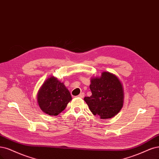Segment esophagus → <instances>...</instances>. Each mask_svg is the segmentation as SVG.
I'll list each match as a JSON object with an SVG mask.
<instances>
[{
  "label": "esophagus",
  "mask_w": 159,
  "mask_h": 159,
  "mask_svg": "<svg viewBox=\"0 0 159 159\" xmlns=\"http://www.w3.org/2000/svg\"><path fill=\"white\" fill-rule=\"evenodd\" d=\"M84 96H85L84 93H81L78 95V97H80V98H84Z\"/></svg>",
  "instance_id": "34e87169"
}]
</instances>
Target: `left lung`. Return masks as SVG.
<instances>
[{
    "label": "left lung",
    "instance_id": "8db88e82",
    "mask_svg": "<svg viewBox=\"0 0 159 159\" xmlns=\"http://www.w3.org/2000/svg\"><path fill=\"white\" fill-rule=\"evenodd\" d=\"M92 95L84 101L90 111L101 119L114 117L121 110L124 99L121 81L116 75L103 72L99 77H93L89 85Z\"/></svg>",
    "mask_w": 159,
    "mask_h": 159
}]
</instances>
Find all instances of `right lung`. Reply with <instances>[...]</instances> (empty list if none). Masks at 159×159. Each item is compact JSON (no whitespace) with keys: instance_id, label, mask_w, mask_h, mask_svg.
<instances>
[{"instance_id":"1","label":"right lung","mask_w":159,"mask_h":159,"mask_svg":"<svg viewBox=\"0 0 159 159\" xmlns=\"http://www.w3.org/2000/svg\"><path fill=\"white\" fill-rule=\"evenodd\" d=\"M37 97L41 110L50 116H57L72 100L69 90L54 76H51L44 81Z\"/></svg>"}]
</instances>
